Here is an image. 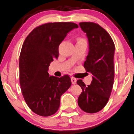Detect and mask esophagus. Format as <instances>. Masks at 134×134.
<instances>
[{
	"label": "esophagus",
	"mask_w": 134,
	"mask_h": 134,
	"mask_svg": "<svg viewBox=\"0 0 134 134\" xmlns=\"http://www.w3.org/2000/svg\"><path fill=\"white\" fill-rule=\"evenodd\" d=\"M71 83H72V84H75L76 83L77 80H76V78H73V77H71Z\"/></svg>",
	"instance_id": "esophagus-1"
}]
</instances>
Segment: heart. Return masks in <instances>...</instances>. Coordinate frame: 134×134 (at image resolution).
I'll return each mask as SVG.
<instances>
[{
	"mask_svg": "<svg viewBox=\"0 0 134 134\" xmlns=\"http://www.w3.org/2000/svg\"><path fill=\"white\" fill-rule=\"evenodd\" d=\"M78 41H79V40H84V39H82V38H78Z\"/></svg>",
	"mask_w": 134,
	"mask_h": 134,
	"instance_id": "obj_1",
	"label": "heart"
}]
</instances>
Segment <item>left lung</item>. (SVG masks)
<instances>
[{
    "instance_id": "8db88e82",
    "label": "left lung",
    "mask_w": 134,
    "mask_h": 134,
    "mask_svg": "<svg viewBox=\"0 0 134 134\" xmlns=\"http://www.w3.org/2000/svg\"><path fill=\"white\" fill-rule=\"evenodd\" d=\"M80 26L86 33L89 44L84 67L93 75V79L87 86L81 80L77 81L82 88L78 104L84 112L93 114L104 108L112 92L115 47L110 35L98 24L85 22H80Z\"/></svg>"
}]
</instances>
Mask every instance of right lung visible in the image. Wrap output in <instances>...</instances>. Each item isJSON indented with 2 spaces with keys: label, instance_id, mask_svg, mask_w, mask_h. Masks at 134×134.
Returning <instances> with one entry per match:
<instances>
[{
  "label": "right lung",
  "instance_id": "obj_1",
  "mask_svg": "<svg viewBox=\"0 0 134 134\" xmlns=\"http://www.w3.org/2000/svg\"><path fill=\"white\" fill-rule=\"evenodd\" d=\"M78 27L73 22L44 24L33 29L24 41L19 56L20 86L27 105L39 115L55 114L61 96L71 85L68 75L49 76L48 70L53 59H58L59 44Z\"/></svg>",
  "mask_w": 134,
  "mask_h": 134
}]
</instances>
